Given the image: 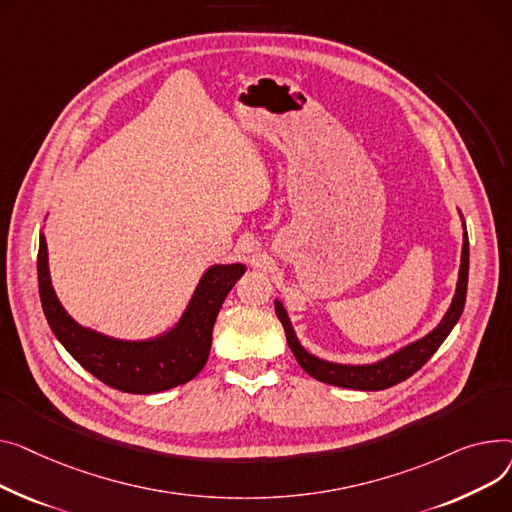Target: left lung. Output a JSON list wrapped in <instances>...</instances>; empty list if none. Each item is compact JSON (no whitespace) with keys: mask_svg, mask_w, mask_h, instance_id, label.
Segmentation results:
<instances>
[{"mask_svg":"<svg viewBox=\"0 0 512 512\" xmlns=\"http://www.w3.org/2000/svg\"><path fill=\"white\" fill-rule=\"evenodd\" d=\"M467 277H469V239L465 233L457 293H455L453 304H450V310L446 312V316L442 318L438 328H434L432 333L428 337H424L422 341H417V343L401 349L393 357H388V359H384V362L374 364V366H339V364L322 362V359L310 355L302 345H299V341L295 339L293 328L289 324V318L279 302H275V312L285 328V337H287V343L297 359V364L302 366L312 378L326 382V384H333V386L353 388V390H384V388H390V386L407 380L411 374H415L444 343V339L448 337V333L453 330V326L457 324V320L463 314L465 295H467Z\"/></svg>","mask_w":512,"mask_h":512,"instance_id":"8db88e82","label":"left lung"}]
</instances>
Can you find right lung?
<instances>
[{
	"label": "right lung",
	"mask_w": 512,
	"mask_h": 512,
	"mask_svg": "<svg viewBox=\"0 0 512 512\" xmlns=\"http://www.w3.org/2000/svg\"><path fill=\"white\" fill-rule=\"evenodd\" d=\"M39 293L45 318L76 362L107 386L132 395H150L190 382L206 366L213 326L231 287L242 279L244 266H213L202 277L192 302L169 335L128 343L115 341L76 324L57 302L47 268V244H39Z\"/></svg>",
	"instance_id": "obj_1"
}]
</instances>
